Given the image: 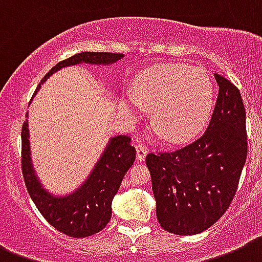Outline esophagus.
Here are the masks:
<instances>
[{"label":"esophagus","mask_w":262,"mask_h":262,"mask_svg":"<svg viewBox=\"0 0 262 262\" xmlns=\"http://www.w3.org/2000/svg\"><path fill=\"white\" fill-rule=\"evenodd\" d=\"M135 149H137V160L138 161H143L146 157V154H147V149H146L143 145H141V143H137V145H135Z\"/></svg>","instance_id":"34e87169"}]
</instances>
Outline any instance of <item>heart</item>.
<instances>
[{
	"label": "heart",
	"instance_id": "obj_1",
	"mask_svg": "<svg viewBox=\"0 0 262 262\" xmlns=\"http://www.w3.org/2000/svg\"><path fill=\"white\" fill-rule=\"evenodd\" d=\"M213 83L201 68L159 64L139 75L133 93L121 97L129 113L151 109V127L163 141L182 143L204 128L213 108Z\"/></svg>",
	"mask_w": 262,
	"mask_h": 262
}]
</instances>
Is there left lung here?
<instances>
[{
	"label": "left lung",
	"mask_w": 262,
	"mask_h": 262,
	"mask_svg": "<svg viewBox=\"0 0 262 262\" xmlns=\"http://www.w3.org/2000/svg\"><path fill=\"white\" fill-rule=\"evenodd\" d=\"M219 95L208 129L173 151L146 156L164 230L195 235L212 227L230 208L247 156L246 112L234 83L214 74Z\"/></svg>",
	"instance_id": "1"
}]
</instances>
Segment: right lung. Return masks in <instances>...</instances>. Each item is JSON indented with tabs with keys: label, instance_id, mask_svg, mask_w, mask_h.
I'll return each mask as SVG.
<instances>
[{
	"label": "right lung",
	"instance_id": "right-lung-1",
	"mask_svg": "<svg viewBox=\"0 0 262 262\" xmlns=\"http://www.w3.org/2000/svg\"><path fill=\"white\" fill-rule=\"evenodd\" d=\"M123 58L121 53L82 52L62 60L45 75L40 83L64 67L80 62L108 66ZM40 84L36 87L39 90ZM35 91V93H36ZM127 135L113 137L102 157L95 164L87 180L75 192L67 196H54L43 190L32 169L27 120L21 128V172L27 191L46 222L71 238H86L105 228L112 216V201L125 172L135 161V147Z\"/></svg>",
	"mask_w": 262,
	"mask_h": 262
}]
</instances>
